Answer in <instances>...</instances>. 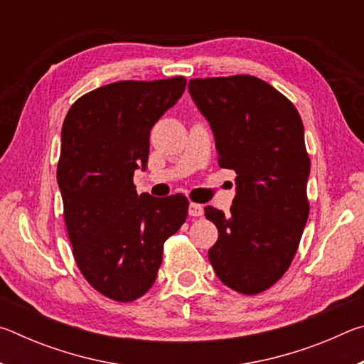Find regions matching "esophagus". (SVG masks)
<instances>
[{
	"mask_svg": "<svg viewBox=\"0 0 364 364\" xmlns=\"http://www.w3.org/2000/svg\"><path fill=\"white\" fill-rule=\"evenodd\" d=\"M189 215L191 217H202V215H204V207H202L200 204H196V202H191Z\"/></svg>",
	"mask_w": 364,
	"mask_h": 364,
	"instance_id": "esophagus-1",
	"label": "esophagus"
}]
</instances>
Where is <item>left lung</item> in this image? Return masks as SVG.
Here are the masks:
<instances>
[{"mask_svg":"<svg viewBox=\"0 0 364 364\" xmlns=\"http://www.w3.org/2000/svg\"><path fill=\"white\" fill-rule=\"evenodd\" d=\"M188 88L210 122L218 165L237 175L231 215L205 207L218 230L208 260L225 286L260 294L291 267L310 213L304 123L284 95L257 77L193 78Z\"/></svg>","mask_w":364,"mask_h":364,"instance_id":"1","label":"left lung"}]
</instances>
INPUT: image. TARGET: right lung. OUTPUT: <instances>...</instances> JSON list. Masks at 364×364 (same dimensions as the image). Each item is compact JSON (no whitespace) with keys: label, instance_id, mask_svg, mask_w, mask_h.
I'll return each mask as SVG.
<instances>
[{"label":"right lung","instance_id":"1","mask_svg":"<svg viewBox=\"0 0 364 364\" xmlns=\"http://www.w3.org/2000/svg\"><path fill=\"white\" fill-rule=\"evenodd\" d=\"M186 78L125 80L72 104L63 125L58 183L78 269L115 301H133L157 278L164 244L186 221L189 200L138 196L133 173L146 167L149 134L180 100Z\"/></svg>","mask_w":364,"mask_h":364}]
</instances>
